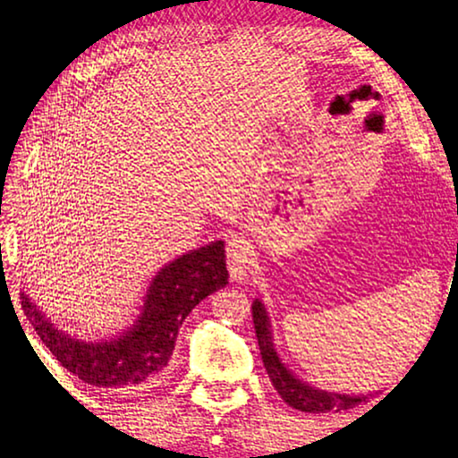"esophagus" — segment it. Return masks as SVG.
Returning <instances> with one entry per match:
<instances>
[{
  "label": "esophagus",
  "instance_id": "esophagus-1",
  "mask_svg": "<svg viewBox=\"0 0 458 458\" xmlns=\"http://www.w3.org/2000/svg\"><path fill=\"white\" fill-rule=\"evenodd\" d=\"M226 266L232 281L246 279L250 274V244L244 238H232L226 246Z\"/></svg>",
  "mask_w": 458,
  "mask_h": 458
}]
</instances>
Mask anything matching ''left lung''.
Listing matches in <instances>:
<instances>
[{
  "mask_svg": "<svg viewBox=\"0 0 458 458\" xmlns=\"http://www.w3.org/2000/svg\"><path fill=\"white\" fill-rule=\"evenodd\" d=\"M251 317H254L256 336L261 350V358H264L266 372L271 379V384L277 390L287 405L293 410L305 411V413H327V411H343L350 407L358 405L366 400V395H346V394H335L317 390V387L309 386L307 382H301L297 376H293L289 369L281 364V360L274 348V338H271V325L269 317L266 313V307L259 299L251 305Z\"/></svg>",
  "mask_w": 458,
  "mask_h": 458,
  "instance_id": "obj_1",
  "label": "left lung"
}]
</instances>
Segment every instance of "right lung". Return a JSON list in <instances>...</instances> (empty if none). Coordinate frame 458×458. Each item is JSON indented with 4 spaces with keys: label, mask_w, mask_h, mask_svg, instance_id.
I'll return each instance as SVG.
<instances>
[{
    "label": "right lung",
    "mask_w": 458,
    "mask_h": 458,
    "mask_svg": "<svg viewBox=\"0 0 458 458\" xmlns=\"http://www.w3.org/2000/svg\"><path fill=\"white\" fill-rule=\"evenodd\" d=\"M224 242L191 250L161 267L133 327L108 343H82L58 330L21 293L23 313L38 338L68 372L96 387L140 390L161 376L174 350L179 327L204 297L226 287Z\"/></svg>",
    "instance_id": "1"
}]
</instances>
